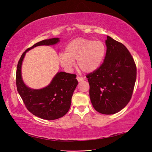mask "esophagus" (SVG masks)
Here are the masks:
<instances>
[{"instance_id":"1","label":"esophagus","mask_w":152,"mask_h":152,"mask_svg":"<svg viewBox=\"0 0 152 152\" xmlns=\"http://www.w3.org/2000/svg\"><path fill=\"white\" fill-rule=\"evenodd\" d=\"M77 80H78V82H82V80H84V79H83V78H82V77L77 76Z\"/></svg>"}]
</instances>
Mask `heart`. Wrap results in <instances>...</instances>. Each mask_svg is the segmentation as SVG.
Instances as JSON below:
<instances>
[{
  "label": "heart",
  "mask_w": 152,
  "mask_h": 152,
  "mask_svg": "<svg viewBox=\"0 0 152 152\" xmlns=\"http://www.w3.org/2000/svg\"><path fill=\"white\" fill-rule=\"evenodd\" d=\"M105 45L100 40L77 38L70 41L65 53L59 54L58 62L65 70L71 71L77 60V65L85 73H92L102 65L106 54Z\"/></svg>",
  "instance_id": "obj_1"
}]
</instances>
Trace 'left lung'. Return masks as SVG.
I'll return each mask as SVG.
<instances>
[{"label":"left lung","instance_id":"left-lung-1","mask_svg":"<svg viewBox=\"0 0 152 152\" xmlns=\"http://www.w3.org/2000/svg\"><path fill=\"white\" fill-rule=\"evenodd\" d=\"M105 43L103 63L86 77L94 108L100 113L111 115L121 111L129 102L136 79V66L124 44L109 36Z\"/></svg>","mask_w":152,"mask_h":152}]
</instances>
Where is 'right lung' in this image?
Here are the masks:
<instances>
[{
  "label": "right lung",
  "mask_w": 152,
  "mask_h": 152,
  "mask_svg": "<svg viewBox=\"0 0 152 152\" xmlns=\"http://www.w3.org/2000/svg\"><path fill=\"white\" fill-rule=\"evenodd\" d=\"M59 38L43 40L27 49L22 54L16 70V87L27 110L34 115L45 120H55L65 115L70 109L72 97L78 81L76 75L64 72H58L50 83L40 89L27 87L21 77V65L25 54L29 50L39 45L57 44Z\"/></svg>",
  "instance_id": "add662e5"
}]
</instances>
